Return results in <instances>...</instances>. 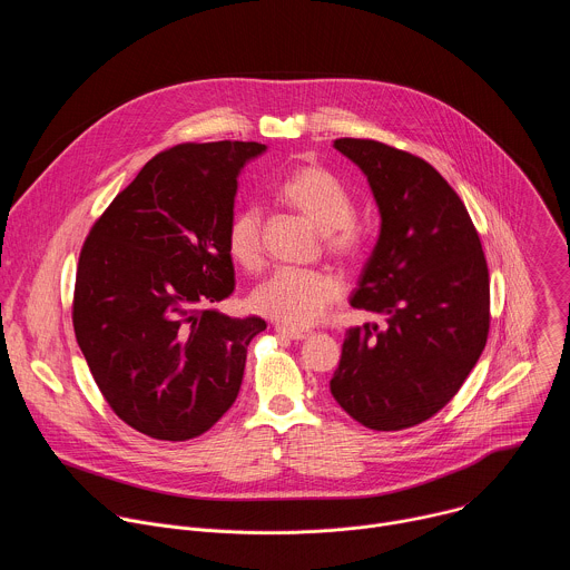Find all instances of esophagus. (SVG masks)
Listing matches in <instances>:
<instances>
[{
    "mask_svg": "<svg viewBox=\"0 0 570 570\" xmlns=\"http://www.w3.org/2000/svg\"><path fill=\"white\" fill-rule=\"evenodd\" d=\"M275 330H277V334H282V336H286L291 341H306L311 336L308 330H293V327H284V324H277Z\"/></svg>",
    "mask_w": 570,
    "mask_h": 570,
    "instance_id": "1",
    "label": "esophagus"
}]
</instances>
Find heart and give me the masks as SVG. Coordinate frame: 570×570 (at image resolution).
I'll return each instance as SVG.
<instances>
[{
    "label": "heart",
    "instance_id": "b5f03b06",
    "mask_svg": "<svg viewBox=\"0 0 570 570\" xmlns=\"http://www.w3.org/2000/svg\"><path fill=\"white\" fill-rule=\"evenodd\" d=\"M282 200L311 220L327 238V248L345 259L361 255V236L352 225L354 200L343 183L320 165L295 167L279 185ZM227 250L243 266L262 257V212L236 209L227 225ZM343 284L330 271L279 268L253 293V308L284 327H311L341 297Z\"/></svg>",
    "mask_w": 570,
    "mask_h": 570
}]
</instances>
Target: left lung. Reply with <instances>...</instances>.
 Instances as JSON below:
<instances>
[{
	"instance_id": "1",
	"label": "left lung",
	"mask_w": 570,
	"mask_h": 570,
	"mask_svg": "<svg viewBox=\"0 0 570 570\" xmlns=\"http://www.w3.org/2000/svg\"><path fill=\"white\" fill-rule=\"evenodd\" d=\"M379 207L376 246L350 297L385 330L347 332L330 387L372 431L426 422L455 396L490 332V275L478 232L449 183L411 153L343 137Z\"/></svg>"
}]
</instances>
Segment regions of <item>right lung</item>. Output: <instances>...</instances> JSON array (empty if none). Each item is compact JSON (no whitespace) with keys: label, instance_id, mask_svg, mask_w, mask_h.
Instances as JSON below:
<instances>
[{"label":"right lung","instance_id":"1","mask_svg":"<svg viewBox=\"0 0 570 570\" xmlns=\"http://www.w3.org/2000/svg\"><path fill=\"white\" fill-rule=\"evenodd\" d=\"M266 144H180L146 161L80 250L73 332L110 409L135 431L183 442L234 403L257 315L209 304L234 291L227 225L238 174Z\"/></svg>","mask_w":570,"mask_h":570}]
</instances>
